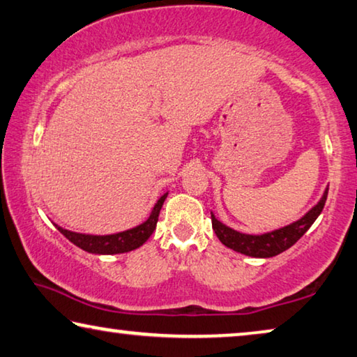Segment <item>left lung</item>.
Wrapping results in <instances>:
<instances>
[{"label": "left lung", "instance_id": "8db88e82", "mask_svg": "<svg viewBox=\"0 0 357 357\" xmlns=\"http://www.w3.org/2000/svg\"><path fill=\"white\" fill-rule=\"evenodd\" d=\"M328 194V188H326L321 199L312 206L310 211H306L300 220H296L290 225L282 226L279 229L268 231L263 234H247L232 229L226 226L225 222L216 220V216L211 211V226L216 237L220 238L222 245L234 250V252L247 255L252 258H273L275 255L285 252L294 243L305 236V232L312 226V222L317 220L326 205Z\"/></svg>", "mask_w": 357, "mask_h": 357}]
</instances>
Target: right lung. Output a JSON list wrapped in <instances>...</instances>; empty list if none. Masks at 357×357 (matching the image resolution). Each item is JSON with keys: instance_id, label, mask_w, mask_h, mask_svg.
I'll return each instance as SVG.
<instances>
[{"instance_id": "1", "label": "right lung", "mask_w": 357, "mask_h": 357, "mask_svg": "<svg viewBox=\"0 0 357 357\" xmlns=\"http://www.w3.org/2000/svg\"><path fill=\"white\" fill-rule=\"evenodd\" d=\"M168 197V192H165L160 199L157 200V204L153 205V208L149 215L147 220L141 225H137L131 229L114 232V234H105V236H96V234H83V232H73L63 227L57 226V231L63 234L68 241L75 243L84 252L94 253V255H116V253H126L131 250L139 248L149 237L152 236V232L155 231L158 215L163 206L165 199Z\"/></svg>"}]
</instances>
